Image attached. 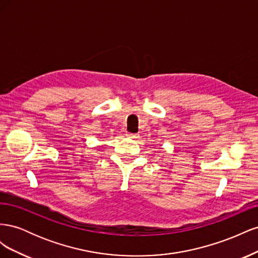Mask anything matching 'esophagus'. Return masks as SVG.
<instances>
[{
    "label": "esophagus",
    "mask_w": 258,
    "mask_h": 258,
    "mask_svg": "<svg viewBox=\"0 0 258 258\" xmlns=\"http://www.w3.org/2000/svg\"><path fill=\"white\" fill-rule=\"evenodd\" d=\"M126 136H127L128 138H130V139H137V138L139 137V136L136 135V134H130V132H127Z\"/></svg>",
    "instance_id": "obj_1"
}]
</instances>
